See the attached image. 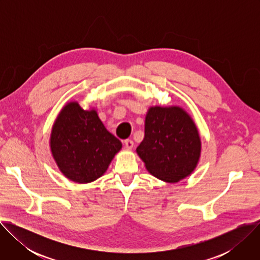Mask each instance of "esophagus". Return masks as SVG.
Instances as JSON below:
<instances>
[{"mask_svg":"<svg viewBox=\"0 0 260 260\" xmlns=\"http://www.w3.org/2000/svg\"><path fill=\"white\" fill-rule=\"evenodd\" d=\"M124 146L126 149H132V148L134 147V142L132 140H125L124 141Z\"/></svg>","mask_w":260,"mask_h":260,"instance_id":"obj_1","label":"esophagus"}]
</instances>
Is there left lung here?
<instances>
[{
  "mask_svg": "<svg viewBox=\"0 0 260 260\" xmlns=\"http://www.w3.org/2000/svg\"><path fill=\"white\" fill-rule=\"evenodd\" d=\"M201 150L199 129L183 108L153 106L148 109L145 136L136 151L151 175L177 183L196 170Z\"/></svg>",
  "mask_w": 260,
  "mask_h": 260,
  "instance_id": "8db88e82",
  "label": "left lung"
}]
</instances>
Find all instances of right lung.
<instances>
[{
	"instance_id": "right-lung-1",
	"label": "right lung",
	"mask_w": 260,
	"mask_h": 260,
	"mask_svg": "<svg viewBox=\"0 0 260 260\" xmlns=\"http://www.w3.org/2000/svg\"><path fill=\"white\" fill-rule=\"evenodd\" d=\"M49 143L52 157L62 175L80 184L102 177L122 147L121 142L107 131L96 110H84L78 102H70L61 109Z\"/></svg>"
}]
</instances>
